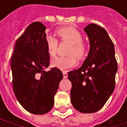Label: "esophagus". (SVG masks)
Instances as JSON below:
<instances>
[{
	"mask_svg": "<svg viewBox=\"0 0 127 127\" xmlns=\"http://www.w3.org/2000/svg\"><path fill=\"white\" fill-rule=\"evenodd\" d=\"M63 77L64 78V79L67 77V72H66V71H64V72H63Z\"/></svg>",
	"mask_w": 127,
	"mask_h": 127,
	"instance_id": "34e87169",
	"label": "esophagus"
}]
</instances>
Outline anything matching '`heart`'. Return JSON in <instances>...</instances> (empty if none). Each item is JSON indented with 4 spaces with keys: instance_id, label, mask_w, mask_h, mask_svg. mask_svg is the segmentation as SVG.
<instances>
[{
    "instance_id": "1",
    "label": "heart",
    "mask_w": 127,
    "mask_h": 127,
    "mask_svg": "<svg viewBox=\"0 0 127 127\" xmlns=\"http://www.w3.org/2000/svg\"><path fill=\"white\" fill-rule=\"evenodd\" d=\"M61 41L70 43L67 57H61L54 59L51 62V65L62 70H66L76 64V58L82 60L87 55V47L82 42L83 36L80 32L73 26H64L59 28L56 31ZM45 45L47 51L51 57H54L57 54L59 42L57 39L51 35L45 37Z\"/></svg>"
}]
</instances>
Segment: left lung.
I'll return each instance as SVG.
<instances>
[{"mask_svg":"<svg viewBox=\"0 0 127 127\" xmlns=\"http://www.w3.org/2000/svg\"><path fill=\"white\" fill-rule=\"evenodd\" d=\"M84 31L90 40L88 57L77 70L68 72L71 82L70 101L83 113H95L105 104L113 93L118 70L115 47L102 27L91 23Z\"/></svg>","mask_w":127,"mask_h":127,"instance_id":"8db88e82","label":"left lung"}]
</instances>
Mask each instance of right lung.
Wrapping results in <instances>:
<instances>
[{"label": "right lung", "mask_w": 127, "mask_h": 127, "mask_svg": "<svg viewBox=\"0 0 127 127\" xmlns=\"http://www.w3.org/2000/svg\"><path fill=\"white\" fill-rule=\"evenodd\" d=\"M46 27L40 22L30 24L17 39L11 58L14 95L22 107L34 115L48 113L63 78L62 71L49 66L45 45Z\"/></svg>", "instance_id": "obj_1"}]
</instances>
